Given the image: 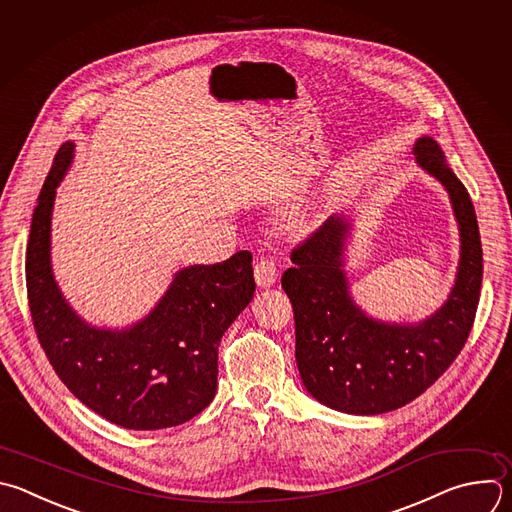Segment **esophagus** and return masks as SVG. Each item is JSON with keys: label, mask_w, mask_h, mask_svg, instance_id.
<instances>
[{"label": "esophagus", "mask_w": 512, "mask_h": 512, "mask_svg": "<svg viewBox=\"0 0 512 512\" xmlns=\"http://www.w3.org/2000/svg\"><path fill=\"white\" fill-rule=\"evenodd\" d=\"M279 269L271 257H261L255 265V281L259 287H271L277 281Z\"/></svg>", "instance_id": "34e87169"}]
</instances>
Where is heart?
<instances>
[{
  "label": "heart",
  "mask_w": 512,
  "mask_h": 512,
  "mask_svg": "<svg viewBox=\"0 0 512 512\" xmlns=\"http://www.w3.org/2000/svg\"><path fill=\"white\" fill-rule=\"evenodd\" d=\"M281 223L285 229H291V231H299L305 227L307 223V215H305V209L301 205H291L283 211L281 215Z\"/></svg>",
  "instance_id": "b5f03b06"
}]
</instances>
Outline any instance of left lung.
Wrapping results in <instances>:
<instances>
[{"label": "left lung", "mask_w": 512, "mask_h": 512, "mask_svg": "<svg viewBox=\"0 0 512 512\" xmlns=\"http://www.w3.org/2000/svg\"><path fill=\"white\" fill-rule=\"evenodd\" d=\"M416 164L448 193L460 235V259L446 301L414 323L382 321L352 297L346 251L354 223L329 217L291 253L281 287L293 305L295 362L319 404L356 416L398 410L426 392L456 360L470 333L482 285L476 213L440 144L414 142Z\"/></svg>", "instance_id": "1"}]
</instances>
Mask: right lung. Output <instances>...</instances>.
I'll return each mask as SVG.
<instances>
[{
  "mask_svg": "<svg viewBox=\"0 0 512 512\" xmlns=\"http://www.w3.org/2000/svg\"><path fill=\"white\" fill-rule=\"evenodd\" d=\"M74 150L72 140L60 146L32 215L26 283L38 339L68 390L108 422L128 430L179 426L215 398L221 337L255 293L253 257L239 251L223 263L179 269L128 327L88 323L52 269L56 189Z\"/></svg>",
  "mask_w": 512,
  "mask_h": 512,
  "instance_id": "obj_1",
  "label": "right lung"
}]
</instances>
